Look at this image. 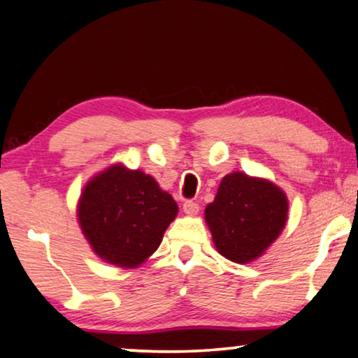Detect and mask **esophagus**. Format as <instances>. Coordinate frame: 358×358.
Listing matches in <instances>:
<instances>
[{
	"label": "esophagus",
	"mask_w": 358,
	"mask_h": 358,
	"mask_svg": "<svg viewBox=\"0 0 358 358\" xmlns=\"http://www.w3.org/2000/svg\"><path fill=\"white\" fill-rule=\"evenodd\" d=\"M183 210L186 214H196L199 210V204L193 199H188L183 203Z\"/></svg>",
	"instance_id": "esophagus-1"
}]
</instances>
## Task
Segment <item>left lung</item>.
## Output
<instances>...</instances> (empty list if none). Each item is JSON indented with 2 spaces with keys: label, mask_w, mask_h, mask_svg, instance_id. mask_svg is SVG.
I'll use <instances>...</instances> for the list:
<instances>
[{
  "label": "left lung",
  "mask_w": 358,
  "mask_h": 358,
  "mask_svg": "<svg viewBox=\"0 0 358 358\" xmlns=\"http://www.w3.org/2000/svg\"><path fill=\"white\" fill-rule=\"evenodd\" d=\"M287 210L284 191L274 183L235 172L220 181L204 215L219 253L245 264L259 258L280 235Z\"/></svg>",
  "instance_id": "1"
}]
</instances>
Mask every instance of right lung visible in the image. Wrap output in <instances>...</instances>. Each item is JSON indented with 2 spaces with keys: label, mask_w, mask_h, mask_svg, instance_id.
Wrapping results in <instances>:
<instances>
[{
  "label": "right lung",
  "mask_w": 358,
  "mask_h": 358,
  "mask_svg": "<svg viewBox=\"0 0 358 358\" xmlns=\"http://www.w3.org/2000/svg\"><path fill=\"white\" fill-rule=\"evenodd\" d=\"M178 206L141 170L113 165L80 194L78 217L92 250L107 263L136 268L155 250Z\"/></svg>",
  "instance_id": "right-lung-1"
}]
</instances>
